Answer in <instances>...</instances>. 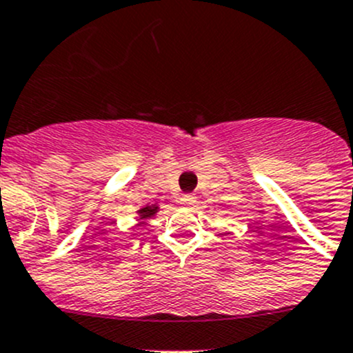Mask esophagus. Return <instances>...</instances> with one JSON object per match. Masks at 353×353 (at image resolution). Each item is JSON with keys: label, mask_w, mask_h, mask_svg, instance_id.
Returning <instances> with one entry per match:
<instances>
[{"label": "esophagus", "mask_w": 353, "mask_h": 353, "mask_svg": "<svg viewBox=\"0 0 353 353\" xmlns=\"http://www.w3.org/2000/svg\"><path fill=\"white\" fill-rule=\"evenodd\" d=\"M180 202L183 205H194L195 202H197V197H195L194 194H183V195H181Z\"/></svg>", "instance_id": "esophagus-1"}]
</instances>
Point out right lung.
I'll return each instance as SVG.
<instances>
[{
  "mask_svg": "<svg viewBox=\"0 0 353 353\" xmlns=\"http://www.w3.org/2000/svg\"><path fill=\"white\" fill-rule=\"evenodd\" d=\"M156 212H158V205H144L142 209H139V216H141V219H148L151 218V216H154Z\"/></svg>",
  "mask_w": 353,
  "mask_h": 353,
  "instance_id": "1",
  "label": "right lung"
}]
</instances>
